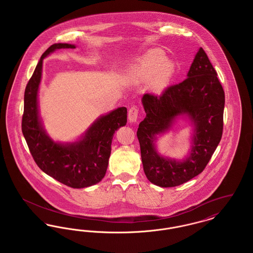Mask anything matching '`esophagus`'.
<instances>
[{
  "label": "esophagus",
  "instance_id": "esophagus-1",
  "mask_svg": "<svg viewBox=\"0 0 253 253\" xmlns=\"http://www.w3.org/2000/svg\"><path fill=\"white\" fill-rule=\"evenodd\" d=\"M137 118H138V109L136 108L135 106H132L129 109L128 120L130 122H135L137 121Z\"/></svg>",
  "mask_w": 253,
  "mask_h": 253
}]
</instances>
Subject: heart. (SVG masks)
Returning a JSON list of instances; mask_svg holds the SVG:
<instances>
[{"instance_id": "b5f03b06", "label": "heart", "mask_w": 253, "mask_h": 253, "mask_svg": "<svg viewBox=\"0 0 253 253\" xmlns=\"http://www.w3.org/2000/svg\"><path fill=\"white\" fill-rule=\"evenodd\" d=\"M174 72V64L159 49L147 51L128 74L130 80L145 83L151 80L154 88L162 89L168 84Z\"/></svg>"}]
</instances>
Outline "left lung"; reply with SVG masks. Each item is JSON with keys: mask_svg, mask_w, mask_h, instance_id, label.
I'll return each instance as SVG.
<instances>
[{"mask_svg": "<svg viewBox=\"0 0 253 253\" xmlns=\"http://www.w3.org/2000/svg\"><path fill=\"white\" fill-rule=\"evenodd\" d=\"M141 102L146 118L136 135L148 180L169 188L201 173L221 140L225 107L223 87L203 48L198 49L184 82L169 86L161 96L144 94ZM180 117H187L193 127L191 148L180 160L164 157L157 151V138Z\"/></svg>", "mask_w": 253, "mask_h": 253, "instance_id": "obj_1", "label": "left lung"}]
</instances>
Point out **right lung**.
I'll return each mask as SVG.
<instances>
[{"label": "right lung", "instance_id": "1", "mask_svg": "<svg viewBox=\"0 0 253 253\" xmlns=\"http://www.w3.org/2000/svg\"><path fill=\"white\" fill-rule=\"evenodd\" d=\"M76 48L75 44L54 43L41 57L24 91L22 131L37 165L49 176L74 189L93 186L104 177L115 132L127 123V108L119 107L100 116L77 140L55 141L44 129L39 109L42 63L54 51Z\"/></svg>", "mask_w": 253, "mask_h": 253}]
</instances>
